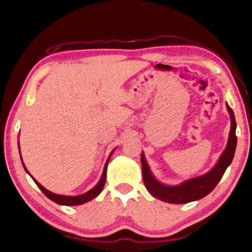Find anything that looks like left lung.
<instances>
[{"instance_id": "1", "label": "left lung", "mask_w": 252, "mask_h": 252, "mask_svg": "<svg viewBox=\"0 0 252 252\" xmlns=\"http://www.w3.org/2000/svg\"><path fill=\"white\" fill-rule=\"evenodd\" d=\"M226 108H227L230 116V131L227 145H226L223 154L220 155L216 165L209 172H206L205 175L188 179L177 186L164 185L153 176L150 166L146 162L144 153H142L141 162L143 180H144L147 191L153 196H155V198L164 202H167V203L184 204L204 198L205 195H208L215 188L216 185L221 179V177H223L225 170L227 169V167L233 161L236 145H237L236 120L234 111L231 110L228 103H226Z\"/></svg>"}]
</instances>
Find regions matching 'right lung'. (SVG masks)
Listing matches in <instances>:
<instances>
[{
	"mask_svg": "<svg viewBox=\"0 0 252 252\" xmlns=\"http://www.w3.org/2000/svg\"><path fill=\"white\" fill-rule=\"evenodd\" d=\"M18 150H19V143H18ZM113 152H115V150H113V151L110 153L109 157H108V159H107L106 164H105V167H103V171H102L101 178H100L99 181H98V184H97L95 187H94L93 189H91L90 191L85 192V193H83V194H81V195H73V196H72V195H61V194H57V193H53V192H51V191L47 190L46 188H44L43 186H41L40 184H39V182H38L36 179H34L31 174H29L27 168H26V166H25L24 161H23V159H22V156H21V159H22V164H23V166H24V169L26 170L27 174L32 177V180L34 181V184H36V185L38 186V188L43 192V194L46 195L47 198H49L51 201L56 202V203L60 204V205L73 206V205H81V204L86 203V202L92 201L93 199H95L96 196H97L98 194H99L100 192L102 191L103 186H105V182H106L108 162H109V159H110V157H111ZM19 154H21V152H19Z\"/></svg>",
	"mask_w": 252,
	"mask_h": 252,
	"instance_id": "1",
	"label": "right lung"
}]
</instances>
